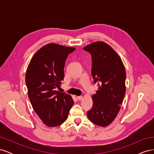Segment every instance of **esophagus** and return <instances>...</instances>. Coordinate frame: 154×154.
Segmentation results:
<instances>
[{"instance_id":"34e87169","label":"esophagus","mask_w":154,"mask_h":154,"mask_svg":"<svg viewBox=\"0 0 154 154\" xmlns=\"http://www.w3.org/2000/svg\"><path fill=\"white\" fill-rule=\"evenodd\" d=\"M82 98H83V96H77V99H78V100H82Z\"/></svg>"}]
</instances>
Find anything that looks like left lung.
I'll return each instance as SVG.
<instances>
[{"label": "left lung", "mask_w": 154, "mask_h": 154, "mask_svg": "<svg viewBox=\"0 0 154 154\" xmlns=\"http://www.w3.org/2000/svg\"><path fill=\"white\" fill-rule=\"evenodd\" d=\"M92 57L91 73L98 90L93 94V105L88 118L100 127L113 122L125 94L126 72L122 60L110 45L96 42L83 48Z\"/></svg>", "instance_id": "8db88e82"}]
</instances>
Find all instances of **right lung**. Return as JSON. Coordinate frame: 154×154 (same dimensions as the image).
Here are the masks:
<instances>
[{
  "mask_svg": "<svg viewBox=\"0 0 154 154\" xmlns=\"http://www.w3.org/2000/svg\"><path fill=\"white\" fill-rule=\"evenodd\" d=\"M76 49L49 44L31 60L26 74L28 96L35 112L48 127H57L68 117L74 101L66 92L56 91L64 78V66L69 54Z\"/></svg>",
  "mask_w": 154,
  "mask_h": 154,
  "instance_id": "1",
  "label": "right lung"
}]
</instances>
